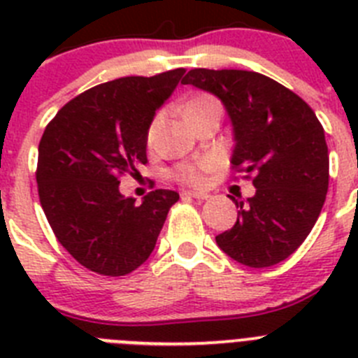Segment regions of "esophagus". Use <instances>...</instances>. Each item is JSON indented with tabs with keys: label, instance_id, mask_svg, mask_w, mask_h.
Segmentation results:
<instances>
[{
	"label": "esophagus",
	"instance_id": "obj_1",
	"mask_svg": "<svg viewBox=\"0 0 358 358\" xmlns=\"http://www.w3.org/2000/svg\"><path fill=\"white\" fill-rule=\"evenodd\" d=\"M185 197H192V199H197V201H208V199L211 197L210 194H206V192H185Z\"/></svg>",
	"mask_w": 358,
	"mask_h": 358
}]
</instances>
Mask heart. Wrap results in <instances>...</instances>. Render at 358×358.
I'll return each mask as SVG.
<instances>
[{
	"mask_svg": "<svg viewBox=\"0 0 358 358\" xmlns=\"http://www.w3.org/2000/svg\"><path fill=\"white\" fill-rule=\"evenodd\" d=\"M208 107H220L218 102L210 94H199V96L192 98L185 107V113L188 110H197V109H208ZM161 118L156 116L152 120L150 125L147 129V143L150 145L154 141V136H156L157 127H159ZM213 169V163L211 161H199V163H181L173 166L169 172V176L172 177L173 181L181 182V185H189V186H201L206 181V173Z\"/></svg>",
	"mask_w": 358,
	"mask_h": 358,
	"instance_id": "b5f03b06",
	"label": "heart"
}]
</instances>
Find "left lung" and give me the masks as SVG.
<instances>
[{"instance_id": "left-lung-1", "label": "left lung", "mask_w": 358, "mask_h": 358, "mask_svg": "<svg viewBox=\"0 0 358 358\" xmlns=\"http://www.w3.org/2000/svg\"><path fill=\"white\" fill-rule=\"evenodd\" d=\"M182 84L222 100L235 132L233 170L256 188L245 202L231 197L238 218L215 238L218 248L248 267L280 264L305 242L327 199L321 122L301 96L262 73L195 68Z\"/></svg>"}]
</instances>
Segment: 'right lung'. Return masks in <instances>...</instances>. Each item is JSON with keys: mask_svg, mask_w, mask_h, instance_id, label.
I'll use <instances>...</instances> for the list:
<instances>
[{"mask_svg": "<svg viewBox=\"0 0 358 358\" xmlns=\"http://www.w3.org/2000/svg\"><path fill=\"white\" fill-rule=\"evenodd\" d=\"M185 69L123 77L84 91L55 115L39 141L37 192L57 240L80 265L125 276L154 251L172 189H154L141 204L120 194L123 176L147 163V129Z\"/></svg>", "mask_w": 358, "mask_h": 358, "instance_id": "add662e5", "label": "right lung"}]
</instances>
